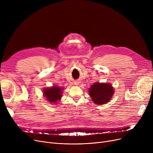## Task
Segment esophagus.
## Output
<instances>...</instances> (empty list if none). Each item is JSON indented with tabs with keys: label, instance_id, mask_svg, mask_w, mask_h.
<instances>
[{
	"label": "esophagus",
	"instance_id": "1",
	"mask_svg": "<svg viewBox=\"0 0 153 153\" xmlns=\"http://www.w3.org/2000/svg\"><path fill=\"white\" fill-rule=\"evenodd\" d=\"M77 83H78V82H75V84H76V85H77V84H77Z\"/></svg>",
	"mask_w": 153,
	"mask_h": 153
}]
</instances>
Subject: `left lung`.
Wrapping results in <instances>:
<instances>
[{"label":"left lung","instance_id":"8db88e82","mask_svg":"<svg viewBox=\"0 0 153 153\" xmlns=\"http://www.w3.org/2000/svg\"><path fill=\"white\" fill-rule=\"evenodd\" d=\"M89 91L92 101L97 105H103L109 102L114 93L111 84L99 82L91 85Z\"/></svg>","mask_w":153,"mask_h":153}]
</instances>
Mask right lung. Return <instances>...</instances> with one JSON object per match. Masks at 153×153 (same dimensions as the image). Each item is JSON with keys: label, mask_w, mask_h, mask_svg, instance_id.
<instances>
[{"label": "right lung", "mask_w": 153, "mask_h": 153, "mask_svg": "<svg viewBox=\"0 0 153 153\" xmlns=\"http://www.w3.org/2000/svg\"><path fill=\"white\" fill-rule=\"evenodd\" d=\"M62 88L53 86L48 89H45L43 91L44 96L47 100L50 103H56L58 100L61 99Z\"/></svg>", "instance_id": "right-lung-1"}]
</instances>
